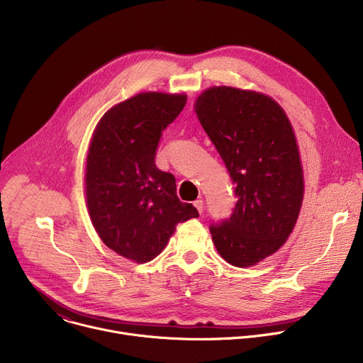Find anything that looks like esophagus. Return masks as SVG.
Instances as JSON below:
<instances>
[{"label":"esophagus","instance_id":"obj_1","mask_svg":"<svg viewBox=\"0 0 363 363\" xmlns=\"http://www.w3.org/2000/svg\"><path fill=\"white\" fill-rule=\"evenodd\" d=\"M194 206H195V208L198 210V213H199V214H202V210H203V201H202L201 198H198V199H195V201H194Z\"/></svg>","mask_w":363,"mask_h":363}]
</instances>
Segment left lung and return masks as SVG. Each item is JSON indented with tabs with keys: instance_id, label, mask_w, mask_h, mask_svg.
Here are the masks:
<instances>
[{
	"instance_id": "1",
	"label": "left lung",
	"mask_w": 363,
	"mask_h": 363,
	"mask_svg": "<svg viewBox=\"0 0 363 363\" xmlns=\"http://www.w3.org/2000/svg\"><path fill=\"white\" fill-rule=\"evenodd\" d=\"M195 113L235 185L233 214L211 224L213 241L230 264L254 266L286 242L300 213L304 182L291 123L272 97L228 86L206 89Z\"/></svg>"
}]
</instances>
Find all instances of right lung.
<instances>
[{"instance_id": "obj_1", "label": "right lung", "mask_w": 363, "mask_h": 363, "mask_svg": "<svg viewBox=\"0 0 363 363\" xmlns=\"http://www.w3.org/2000/svg\"><path fill=\"white\" fill-rule=\"evenodd\" d=\"M185 94L139 93L99 121L86 162L90 220L101 241L136 263L153 260L177 224L199 214L181 202L172 174L155 165L162 132L181 113Z\"/></svg>"}]
</instances>
